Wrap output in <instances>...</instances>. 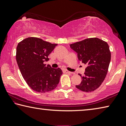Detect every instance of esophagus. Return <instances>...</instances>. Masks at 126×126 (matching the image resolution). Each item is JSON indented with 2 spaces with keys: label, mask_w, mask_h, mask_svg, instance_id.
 Listing matches in <instances>:
<instances>
[{
  "label": "esophagus",
  "mask_w": 126,
  "mask_h": 126,
  "mask_svg": "<svg viewBox=\"0 0 126 126\" xmlns=\"http://www.w3.org/2000/svg\"><path fill=\"white\" fill-rule=\"evenodd\" d=\"M63 71L64 72H65V73H68V74H71V72H70V71H68V70H66V69H63Z\"/></svg>",
  "instance_id": "1"
}]
</instances>
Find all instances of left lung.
<instances>
[{
	"mask_svg": "<svg viewBox=\"0 0 126 126\" xmlns=\"http://www.w3.org/2000/svg\"><path fill=\"white\" fill-rule=\"evenodd\" d=\"M82 63L87 64L84 75L79 74L81 82L76 87L80 91L91 92L99 87L105 80L111 60V52L106 42L98 38H89L71 44Z\"/></svg>",
	"mask_w": 126,
	"mask_h": 126,
	"instance_id": "8db88e82",
	"label": "left lung"
}]
</instances>
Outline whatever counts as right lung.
Instances as JSON below:
<instances>
[{
  "mask_svg": "<svg viewBox=\"0 0 126 126\" xmlns=\"http://www.w3.org/2000/svg\"><path fill=\"white\" fill-rule=\"evenodd\" d=\"M57 44L37 37L24 39L16 48V61L24 79L35 92L45 93L57 87L63 72L44 64Z\"/></svg>",
  "mask_w": 126,
  "mask_h": 126,
  "instance_id": "add662e5",
  "label": "right lung"
}]
</instances>
